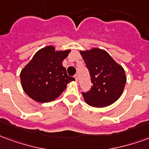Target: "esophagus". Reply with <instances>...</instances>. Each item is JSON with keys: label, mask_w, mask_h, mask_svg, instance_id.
Here are the masks:
<instances>
[{"label": "esophagus", "mask_w": 149, "mask_h": 149, "mask_svg": "<svg viewBox=\"0 0 149 149\" xmlns=\"http://www.w3.org/2000/svg\"><path fill=\"white\" fill-rule=\"evenodd\" d=\"M74 79H75L76 82H78V79H79V78H78V75H77V74H75V75H74Z\"/></svg>", "instance_id": "1"}]
</instances>
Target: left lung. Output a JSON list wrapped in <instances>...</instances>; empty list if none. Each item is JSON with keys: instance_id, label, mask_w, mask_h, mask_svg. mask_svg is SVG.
<instances>
[{"instance_id": "left-lung-1", "label": "left lung", "mask_w": 149, "mask_h": 149, "mask_svg": "<svg viewBox=\"0 0 149 149\" xmlns=\"http://www.w3.org/2000/svg\"><path fill=\"white\" fill-rule=\"evenodd\" d=\"M91 75V90L82 92L86 102L94 107H106L120 97L126 83L123 67L103 50L80 52Z\"/></svg>"}]
</instances>
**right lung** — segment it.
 <instances>
[{
    "mask_svg": "<svg viewBox=\"0 0 149 149\" xmlns=\"http://www.w3.org/2000/svg\"><path fill=\"white\" fill-rule=\"evenodd\" d=\"M70 50L55 52L48 46L38 51L20 72L23 90L38 102H49L60 95L67 83L75 79L67 75L63 61Z\"/></svg>",
    "mask_w": 149,
    "mask_h": 149,
    "instance_id": "obj_1",
    "label": "right lung"
}]
</instances>
